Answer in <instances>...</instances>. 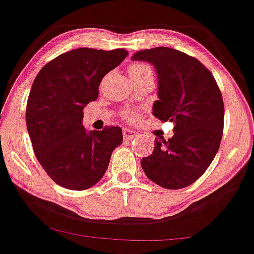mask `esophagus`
I'll return each instance as SVG.
<instances>
[{"instance_id":"obj_1","label":"esophagus","mask_w":254,"mask_h":254,"mask_svg":"<svg viewBox=\"0 0 254 254\" xmlns=\"http://www.w3.org/2000/svg\"><path fill=\"white\" fill-rule=\"evenodd\" d=\"M136 136H137L136 131L130 130V129H124V130H123V137H124V139L130 140V139L135 138Z\"/></svg>"}]
</instances>
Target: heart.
Masks as SVG:
<instances>
[{
    "label": "heart",
    "instance_id": "b5f03b06",
    "mask_svg": "<svg viewBox=\"0 0 254 254\" xmlns=\"http://www.w3.org/2000/svg\"><path fill=\"white\" fill-rule=\"evenodd\" d=\"M129 73L131 78H137L146 73H152L151 67L144 63H132L129 66ZM127 118H131L129 114H127Z\"/></svg>",
    "mask_w": 254,
    "mask_h": 254
}]
</instances>
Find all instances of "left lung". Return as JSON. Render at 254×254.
I'll list each match as a JSON object with an SVG mask.
<instances>
[{"label":"left lung","mask_w":254,"mask_h":254,"mask_svg":"<svg viewBox=\"0 0 254 254\" xmlns=\"http://www.w3.org/2000/svg\"><path fill=\"white\" fill-rule=\"evenodd\" d=\"M132 59L155 66L158 100L152 114L175 124L172 138H155L154 151L140 166L161 187H187L206 172L221 143L225 108L220 88L206 66L181 51L156 47L136 52Z\"/></svg>","instance_id":"8db88e82"}]
</instances>
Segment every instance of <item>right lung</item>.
I'll use <instances>...</instances> for the list:
<instances>
[{
	"label": "right lung",
	"instance_id": "right-lung-1",
	"mask_svg": "<svg viewBox=\"0 0 254 254\" xmlns=\"http://www.w3.org/2000/svg\"><path fill=\"white\" fill-rule=\"evenodd\" d=\"M127 56L124 48H77L46 64L33 82L27 130L39 163L61 187L85 190L96 185L123 142L119 127L86 132L82 110L98 98L104 75Z\"/></svg>",
	"mask_w": 254,
	"mask_h": 254
}]
</instances>
